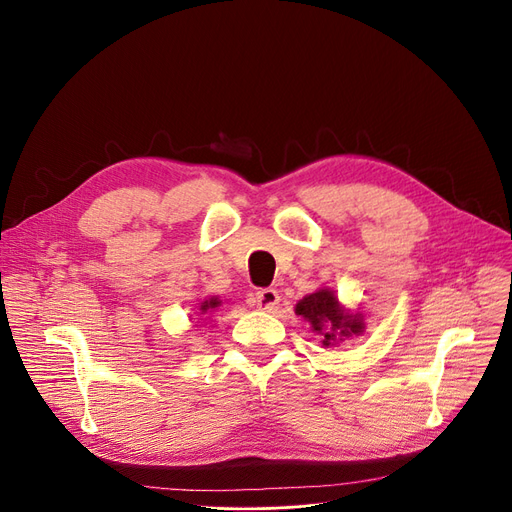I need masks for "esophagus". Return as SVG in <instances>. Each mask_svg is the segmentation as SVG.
Listing matches in <instances>:
<instances>
[{
    "mask_svg": "<svg viewBox=\"0 0 512 512\" xmlns=\"http://www.w3.org/2000/svg\"><path fill=\"white\" fill-rule=\"evenodd\" d=\"M278 301H280V297L274 288H261V291L255 293V305L263 311H272L278 305Z\"/></svg>",
    "mask_w": 512,
    "mask_h": 512,
    "instance_id": "34e87169",
    "label": "esophagus"
}]
</instances>
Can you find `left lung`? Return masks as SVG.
<instances>
[{
	"label": "left lung",
	"mask_w": 512,
	"mask_h": 512,
	"mask_svg": "<svg viewBox=\"0 0 512 512\" xmlns=\"http://www.w3.org/2000/svg\"><path fill=\"white\" fill-rule=\"evenodd\" d=\"M295 314L307 320L318 335H322V345H335L351 335H360L364 332L362 318L355 314H347L341 309L337 297L330 291H318L314 295H307L303 301L297 303Z\"/></svg>",
	"instance_id": "left-lung-1"
}]
</instances>
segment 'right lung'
<instances>
[{
  "label": "right lung",
  "mask_w": 512,
  "mask_h": 512,
  "mask_svg": "<svg viewBox=\"0 0 512 512\" xmlns=\"http://www.w3.org/2000/svg\"><path fill=\"white\" fill-rule=\"evenodd\" d=\"M219 303H221V301H217V299H209V301H205V303L201 305V311H203V314H207V311L215 309Z\"/></svg>",
  "instance_id": "1"
}]
</instances>
